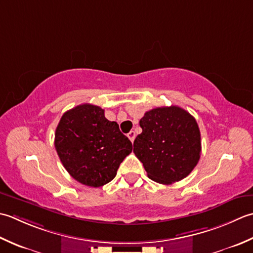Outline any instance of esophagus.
Returning <instances> with one entry per match:
<instances>
[{
    "label": "esophagus",
    "instance_id": "esophagus-1",
    "mask_svg": "<svg viewBox=\"0 0 253 253\" xmlns=\"http://www.w3.org/2000/svg\"><path fill=\"white\" fill-rule=\"evenodd\" d=\"M135 135H136V134H135V132H134V131H131L130 133L127 134V137L130 138V141H131L132 143L134 142V140H135Z\"/></svg>",
    "mask_w": 253,
    "mask_h": 253
}]
</instances>
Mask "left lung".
<instances>
[{"label": "left lung", "instance_id": "8db88e82", "mask_svg": "<svg viewBox=\"0 0 253 253\" xmlns=\"http://www.w3.org/2000/svg\"><path fill=\"white\" fill-rule=\"evenodd\" d=\"M142 133L133 152L148 178L162 184L180 181L192 171L201 155V134L194 118L178 106L159 107L140 120Z\"/></svg>", "mask_w": 253, "mask_h": 253}]
</instances>
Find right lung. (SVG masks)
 I'll list each match as a JSON object with an SVG mask.
<instances>
[{
    "label": "right lung",
    "mask_w": 253,
    "mask_h": 253,
    "mask_svg": "<svg viewBox=\"0 0 253 253\" xmlns=\"http://www.w3.org/2000/svg\"><path fill=\"white\" fill-rule=\"evenodd\" d=\"M56 153L72 177L88 187H101L116 177L132 143L105 110L90 104L76 106L62 116L55 130Z\"/></svg>",
    "instance_id": "1"
}]
</instances>
